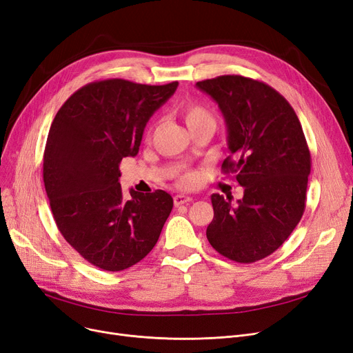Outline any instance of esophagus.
I'll list each match as a JSON object with an SVG mask.
<instances>
[{
    "label": "esophagus",
    "instance_id": "1",
    "mask_svg": "<svg viewBox=\"0 0 353 353\" xmlns=\"http://www.w3.org/2000/svg\"><path fill=\"white\" fill-rule=\"evenodd\" d=\"M189 202H192V198L186 196V194H176V196H174V205L176 206L185 205V203H189Z\"/></svg>",
    "mask_w": 353,
    "mask_h": 353
}]
</instances>
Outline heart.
Listing matches in <instances>:
<instances>
[{
    "label": "heart",
    "mask_w": 353,
    "mask_h": 353,
    "mask_svg": "<svg viewBox=\"0 0 353 353\" xmlns=\"http://www.w3.org/2000/svg\"><path fill=\"white\" fill-rule=\"evenodd\" d=\"M183 116H185L188 126L202 122V121H214L211 112L208 110L203 104L196 103V101H189L185 104ZM196 180H198L196 174H186L180 179V185L183 188H193L194 185H196Z\"/></svg>",
    "instance_id": "heart-1"
}]
</instances>
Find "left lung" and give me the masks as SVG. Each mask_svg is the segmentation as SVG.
I'll return each mask as SVG.
<instances>
[{
  "label": "left lung",
  "instance_id": "1",
  "mask_svg": "<svg viewBox=\"0 0 353 353\" xmlns=\"http://www.w3.org/2000/svg\"><path fill=\"white\" fill-rule=\"evenodd\" d=\"M210 94L227 125L230 155L223 172L244 188V196L214 193L208 241L224 257L253 263L291 236L305 210L311 155L296 113L270 85L243 75L196 83Z\"/></svg>",
  "mask_w": 353,
  "mask_h": 353
}]
</instances>
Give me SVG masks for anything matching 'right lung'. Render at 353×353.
I'll list each match as a JSON object with an SVG mask.
<instances>
[{"label":"right lung","mask_w":353,"mask_h":353,"mask_svg":"<svg viewBox=\"0 0 353 353\" xmlns=\"http://www.w3.org/2000/svg\"><path fill=\"white\" fill-rule=\"evenodd\" d=\"M179 83H90L62 104L50 125L43 181L58 230L87 262L109 272L134 266L159 241L173 198L164 190L126 199L119 164L139 151L152 113Z\"/></svg>","instance_id":"obj_1"}]
</instances>
